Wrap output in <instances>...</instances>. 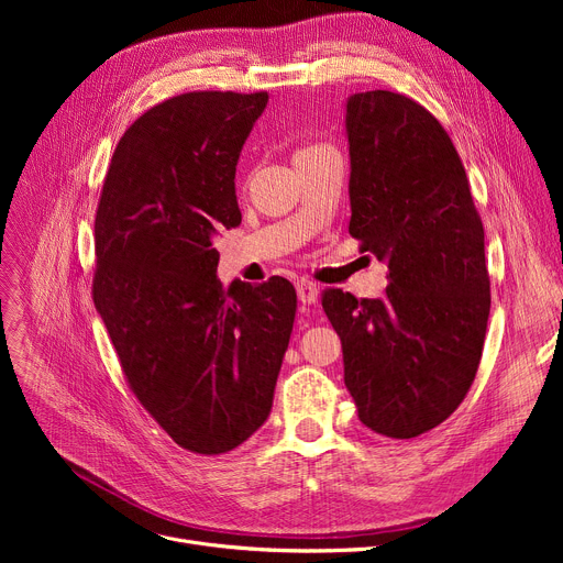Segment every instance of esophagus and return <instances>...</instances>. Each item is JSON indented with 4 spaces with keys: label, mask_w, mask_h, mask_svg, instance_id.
Listing matches in <instances>:
<instances>
[{
    "label": "esophagus",
    "mask_w": 563,
    "mask_h": 563,
    "mask_svg": "<svg viewBox=\"0 0 563 563\" xmlns=\"http://www.w3.org/2000/svg\"><path fill=\"white\" fill-rule=\"evenodd\" d=\"M297 294H299V301L303 306H314L317 297H319V287L312 280H297Z\"/></svg>",
    "instance_id": "1"
}]
</instances>
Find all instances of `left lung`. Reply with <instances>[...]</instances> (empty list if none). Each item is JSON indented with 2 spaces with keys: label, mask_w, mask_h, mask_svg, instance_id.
I'll return each instance as SVG.
<instances>
[{
  "label": "left lung",
  "mask_w": 563,
  "mask_h": 563,
  "mask_svg": "<svg viewBox=\"0 0 563 563\" xmlns=\"http://www.w3.org/2000/svg\"><path fill=\"white\" fill-rule=\"evenodd\" d=\"M349 234L388 266L383 299L327 289L344 386L361 422L416 438L445 422L475 380L490 312L484 225L448 132L406 96L346 98Z\"/></svg>",
  "instance_id": "1"
}]
</instances>
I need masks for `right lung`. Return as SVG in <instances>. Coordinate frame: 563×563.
Listing matches in <instances>:
<instances>
[{
	"label": "right lung",
	"mask_w": 563,
	"mask_h": 563,
	"mask_svg": "<svg viewBox=\"0 0 563 563\" xmlns=\"http://www.w3.org/2000/svg\"><path fill=\"white\" fill-rule=\"evenodd\" d=\"M266 93L170 98L118 141L96 217L93 303L143 408L196 454L240 448L269 418L297 291L223 289L214 236L242 223L234 173Z\"/></svg>",
	"instance_id": "add662e5"
}]
</instances>
